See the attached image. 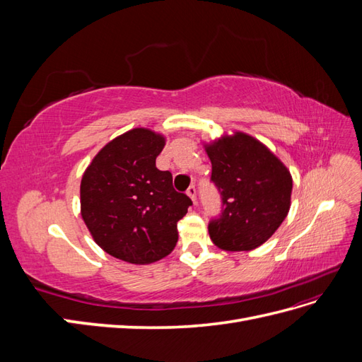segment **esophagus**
Returning a JSON list of instances; mask_svg holds the SVG:
<instances>
[{
	"label": "esophagus",
	"instance_id": "34e87169",
	"mask_svg": "<svg viewBox=\"0 0 362 362\" xmlns=\"http://www.w3.org/2000/svg\"><path fill=\"white\" fill-rule=\"evenodd\" d=\"M187 194L190 196V199L193 201V204H196V187H194V185H190V187L187 189Z\"/></svg>",
	"mask_w": 362,
	"mask_h": 362
}]
</instances>
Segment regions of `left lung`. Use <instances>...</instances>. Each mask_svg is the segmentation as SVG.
Returning <instances> with one entry per match:
<instances>
[{"instance_id":"8db88e82","label":"left lung","mask_w":362,"mask_h":362,"mask_svg":"<svg viewBox=\"0 0 362 362\" xmlns=\"http://www.w3.org/2000/svg\"><path fill=\"white\" fill-rule=\"evenodd\" d=\"M222 211L208 223L213 243L240 252L261 246L287 217L293 180L282 161L245 133L205 145Z\"/></svg>"}]
</instances>
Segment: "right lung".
I'll use <instances>...</instances> for the list:
<instances>
[{"label":"right lung","instance_id":"1","mask_svg":"<svg viewBox=\"0 0 362 362\" xmlns=\"http://www.w3.org/2000/svg\"><path fill=\"white\" fill-rule=\"evenodd\" d=\"M164 141L151 129H129L98 152L81 180V217L96 245L131 264L169 255L192 205L173 189L172 173L156 166Z\"/></svg>","mask_w":362,"mask_h":362}]
</instances>
